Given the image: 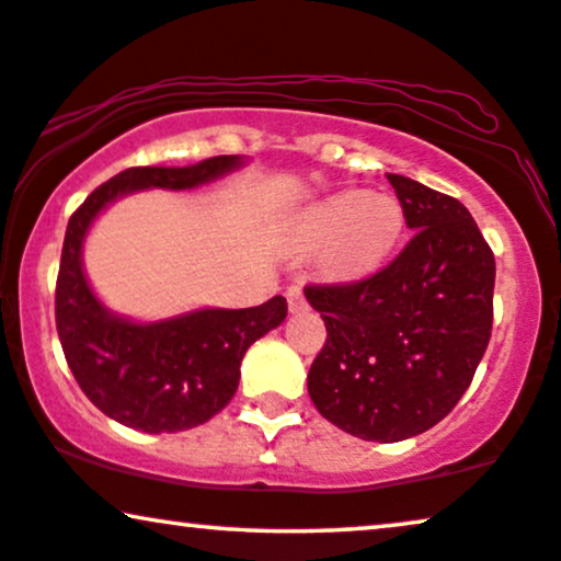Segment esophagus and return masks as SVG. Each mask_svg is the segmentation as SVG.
Returning a JSON list of instances; mask_svg holds the SVG:
<instances>
[{
	"label": "esophagus",
	"instance_id": "obj_1",
	"mask_svg": "<svg viewBox=\"0 0 561 561\" xmlns=\"http://www.w3.org/2000/svg\"><path fill=\"white\" fill-rule=\"evenodd\" d=\"M287 305H289V312H302V310H308V300H305L300 285L287 287Z\"/></svg>",
	"mask_w": 561,
	"mask_h": 561
}]
</instances>
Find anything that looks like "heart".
<instances>
[{
  "instance_id": "1",
  "label": "heart",
  "mask_w": 561,
  "mask_h": 561,
  "mask_svg": "<svg viewBox=\"0 0 561 561\" xmlns=\"http://www.w3.org/2000/svg\"><path fill=\"white\" fill-rule=\"evenodd\" d=\"M405 210L394 194L346 190L318 199L302 215L305 243L328 245L325 268L339 279L377 272L400 243Z\"/></svg>"
}]
</instances>
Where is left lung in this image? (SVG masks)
I'll return each mask as SVG.
<instances>
[{"mask_svg": "<svg viewBox=\"0 0 561 561\" xmlns=\"http://www.w3.org/2000/svg\"><path fill=\"white\" fill-rule=\"evenodd\" d=\"M413 238L354 285L305 287L328 339L308 392L364 442L394 444L444 421L472 385L492 331L495 256L459 199L387 174Z\"/></svg>", "mask_w": 561, "mask_h": 561, "instance_id": "8db88e82", "label": "left lung"}]
</instances>
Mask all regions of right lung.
Masks as SVG:
<instances>
[{
    "label": "right lung",
    "instance_id": "right-lung-1",
    "mask_svg": "<svg viewBox=\"0 0 561 561\" xmlns=\"http://www.w3.org/2000/svg\"><path fill=\"white\" fill-rule=\"evenodd\" d=\"M243 163L241 156H213L192 167L125 169L71 215L58 268L56 328L79 387L112 421L144 433L207 423L233 400L251 343L287 318V300L276 295L259 308L133 320L112 312L84 272V241L112 203L144 190H194Z\"/></svg>",
    "mask_w": 561,
    "mask_h": 561
}]
</instances>
